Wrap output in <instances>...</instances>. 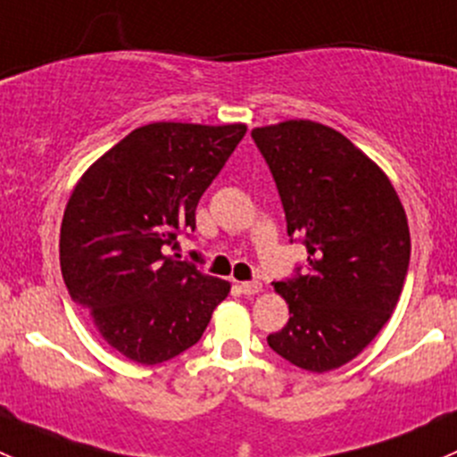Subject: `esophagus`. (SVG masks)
Listing matches in <instances>:
<instances>
[{
    "mask_svg": "<svg viewBox=\"0 0 457 457\" xmlns=\"http://www.w3.org/2000/svg\"><path fill=\"white\" fill-rule=\"evenodd\" d=\"M238 289H241L245 296H254V294L261 292L262 285L258 283V280H247V283H238Z\"/></svg>",
    "mask_w": 457,
    "mask_h": 457,
    "instance_id": "1",
    "label": "esophagus"
}]
</instances>
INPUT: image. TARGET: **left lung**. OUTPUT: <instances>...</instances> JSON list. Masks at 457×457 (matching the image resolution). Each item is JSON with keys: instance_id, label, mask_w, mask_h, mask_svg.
I'll list each match as a JSON object with an SVG mask.
<instances>
[{"instance_id": "1", "label": "left lung", "mask_w": 457, "mask_h": 457, "mask_svg": "<svg viewBox=\"0 0 457 457\" xmlns=\"http://www.w3.org/2000/svg\"><path fill=\"white\" fill-rule=\"evenodd\" d=\"M289 237H303L307 271L274 283L289 322L267 336L305 371L347 365L380 334L398 305L411 237L398 192L380 165L338 130L310 119L254 128Z\"/></svg>"}]
</instances>
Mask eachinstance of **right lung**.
Returning <instances> with one entry per match:
<instances>
[{
  "instance_id": "1",
  "label": "right lung",
  "mask_w": 457,
  "mask_h": 457,
  "mask_svg": "<svg viewBox=\"0 0 457 457\" xmlns=\"http://www.w3.org/2000/svg\"><path fill=\"white\" fill-rule=\"evenodd\" d=\"M245 123L159 121L132 130L81 174L63 210L59 262L71 298L101 338L137 365H159L199 338L232 285L177 247Z\"/></svg>"
}]
</instances>
